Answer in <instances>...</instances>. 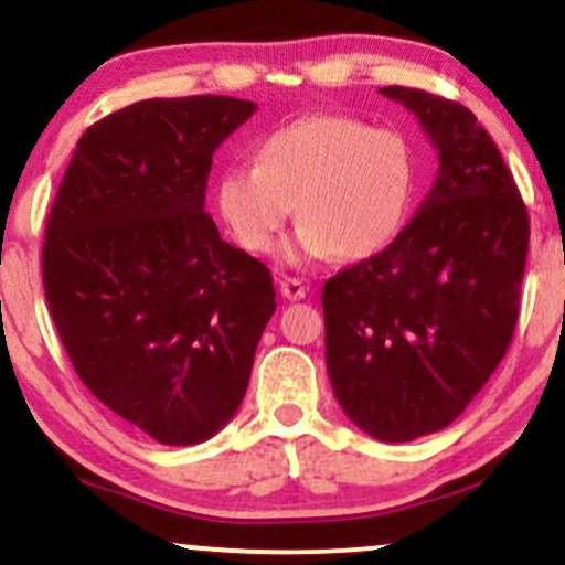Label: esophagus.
<instances>
[{
    "label": "esophagus",
    "mask_w": 565,
    "mask_h": 565,
    "mask_svg": "<svg viewBox=\"0 0 565 565\" xmlns=\"http://www.w3.org/2000/svg\"><path fill=\"white\" fill-rule=\"evenodd\" d=\"M305 284L300 281V278H284L281 281V295L287 297V300H302L305 297Z\"/></svg>",
    "instance_id": "34e87169"
}]
</instances>
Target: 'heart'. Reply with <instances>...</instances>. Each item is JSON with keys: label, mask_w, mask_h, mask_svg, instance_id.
Instances as JSON below:
<instances>
[{"label": "heart", "mask_w": 565, "mask_h": 565, "mask_svg": "<svg viewBox=\"0 0 565 565\" xmlns=\"http://www.w3.org/2000/svg\"><path fill=\"white\" fill-rule=\"evenodd\" d=\"M417 191V157L398 129H374L340 114L281 125L257 146V164L228 167L217 212L242 249L265 255L300 210L289 260L359 263L380 255L406 225Z\"/></svg>", "instance_id": "obj_1"}]
</instances>
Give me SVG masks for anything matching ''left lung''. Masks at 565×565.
I'll list each match as a JSON object with an SVG mask.
<instances>
[{
	"instance_id": "obj_1",
	"label": "left lung",
	"mask_w": 565,
	"mask_h": 565,
	"mask_svg": "<svg viewBox=\"0 0 565 565\" xmlns=\"http://www.w3.org/2000/svg\"><path fill=\"white\" fill-rule=\"evenodd\" d=\"M438 151L417 215L380 255L323 284L334 398L372 438L451 425L508 353L521 308L529 212L476 114L425 89L382 87Z\"/></svg>"
}]
</instances>
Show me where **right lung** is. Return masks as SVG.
I'll list each match as a JSON object with an SVG mask.
<instances>
[{"label":"right lung","instance_id":"obj_1","mask_svg":"<svg viewBox=\"0 0 565 565\" xmlns=\"http://www.w3.org/2000/svg\"><path fill=\"white\" fill-rule=\"evenodd\" d=\"M255 111L191 95L108 114L76 142L44 228V295L76 374L167 446L236 414L276 310L270 270L204 212L212 153Z\"/></svg>","mask_w":565,"mask_h":565}]
</instances>
